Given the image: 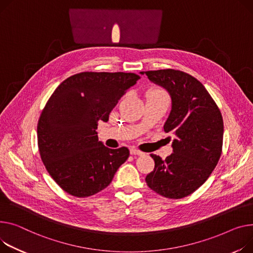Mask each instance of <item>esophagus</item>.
Segmentation results:
<instances>
[{"mask_svg":"<svg viewBox=\"0 0 253 253\" xmlns=\"http://www.w3.org/2000/svg\"><path fill=\"white\" fill-rule=\"evenodd\" d=\"M130 154H131L132 156H142V155H143L142 151L139 150V149H137V148H131V149H130Z\"/></svg>","mask_w":253,"mask_h":253,"instance_id":"34e87169","label":"esophagus"}]
</instances>
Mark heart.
Returning a JSON list of instances; mask_svg holds the SVG:
<instances>
[{
  "label": "heart",
  "mask_w": 253,
  "mask_h": 253,
  "mask_svg": "<svg viewBox=\"0 0 253 253\" xmlns=\"http://www.w3.org/2000/svg\"><path fill=\"white\" fill-rule=\"evenodd\" d=\"M149 95H154V96H158V97H162V98H167L168 99V96H167L166 92L164 90H161V89H156L154 91H151L149 93Z\"/></svg>",
  "instance_id": "obj_1"
}]
</instances>
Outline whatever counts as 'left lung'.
<instances>
[{
    "label": "left lung",
    "mask_w": 253,
    "mask_h": 253,
    "mask_svg": "<svg viewBox=\"0 0 253 253\" xmlns=\"http://www.w3.org/2000/svg\"><path fill=\"white\" fill-rule=\"evenodd\" d=\"M141 74L170 92L172 111L164 130L176 137L171 156L162 160L150 155L155 169L146 176V184L164 197L183 198L208 180L220 160L224 135L221 111L203 83L188 73L162 69Z\"/></svg>",
    "instance_id": "left-lung-1"
}]
</instances>
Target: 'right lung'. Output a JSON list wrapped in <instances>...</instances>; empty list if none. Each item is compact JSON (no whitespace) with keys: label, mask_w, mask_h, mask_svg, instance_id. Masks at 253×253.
I'll list each match as a JSON object with an SVG mask.
<instances>
[{"label":"right lung","mask_w":253,"mask_h":253,"mask_svg":"<svg viewBox=\"0 0 253 253\" xmlns=\"http://www.w3.org/2000/svg\"><path fill=\"white\" fill-rule=\"evenodd\" d=\"M140 78L135 73L84 71L65 79L46 102L38 123V145L46 171L75 197L108 187L129 149H111L97 139V123Z\"/></svg>","instance_id":"1"}]
</instances>
